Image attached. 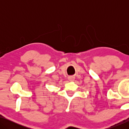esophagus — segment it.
Instances as JSON below:
<instances>
[{
	"label": "esophagus",
	"mask_w": 129,
	"mask_h": 129,
	"mask_svg": "<svg viewBox=\"0 0 129 129\" xmlns=\"http://www.w3.org/2000/svg\"><path fill=\"white\" fill-rule=\"evenodd\" d=\"M74 79H75V78H74V77H73V76H70L69 77V80L70 81H73Z\"/></svg>",
	"instance_id": "esophagus-1"
}]
</instances>
